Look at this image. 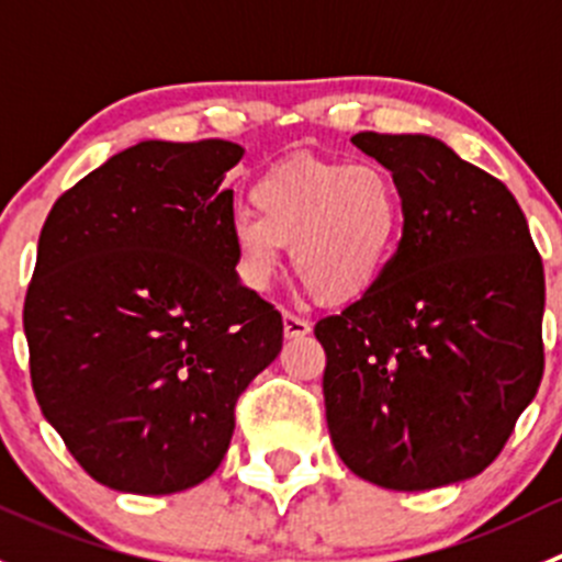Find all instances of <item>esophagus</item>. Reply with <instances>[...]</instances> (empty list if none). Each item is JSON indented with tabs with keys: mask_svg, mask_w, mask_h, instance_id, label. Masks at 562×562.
<instances>
[{
	"mask_svg": "<svg viewBox=\"0 0 562 562\" xmlns=\"http://www.w3.org/2000/svg\"><path fill=\"white\" fill-rule=\"evenodd\" d=\"M310 323L304 321V317H296L291 313H282V331H285L288 339H299L304 337V334H310Z\"/></svg>",
	"mask_w": 562,
	"mask_h": 562,
	"instance_id": "1",
	"label": "esophagus"
}]
</instances>
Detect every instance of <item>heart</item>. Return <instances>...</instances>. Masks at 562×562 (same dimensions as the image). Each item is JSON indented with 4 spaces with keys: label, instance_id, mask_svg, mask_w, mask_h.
<instances>
[{
    "label": "heart",
    "instance_id": "obj_1",
    "mask_svg": "<svg viewBox=\"0 0 562 562\" xmlns=\"http://www.w3.org/2000/svg\"><path fill=\"white\" fill-rule=\"evenodd\" d=\"M255 212L231 220L239 282L263 293L280 274L285 247L304 288L323 304H353L383 280L400 241L402 192L375 162L293 155L255 179Z\"/></svg>",
    "mask_w": 562,
    "mask_h": 562
}]
</instances>
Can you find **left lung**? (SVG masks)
I'll list each match as a JSON object with an SVG mask.
<instances>
[{
	"label": "left lung",
	"mask_w": 562,
	"mask_h": 562,
	"mask_svg": "<svg viewBox=\"0 0 562 562\" xmlns=\"http://www.w3.org/2000/svg\"><path fill=\"white\" fill-rule=\"evenodd\" d=\"M402 192L383 280L315 323L339 459L378 486L473 479L543 375V266L517 198L432 135H353Z\"/></svg>",
	"instance_id": "left-lung-1"
}]
</instances>
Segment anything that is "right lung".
<instances>
[{"label": "right lung", "instance_id": "1", "mask_svg": "<svg viewBox=\"0 0 562 562\" xmlns=\"http://www.w3.org/2000/svg\"><path fill=\"white\" fill-rule=\"evenodd\" d=\"M231 140H140L50 209L24 302L32 389L100 484L173 495L206 481L239 394L282 350V317L236 274Z\"/></svg>", "mask_w": 562, "mask_h": 562}]
</instances>
